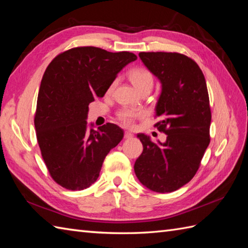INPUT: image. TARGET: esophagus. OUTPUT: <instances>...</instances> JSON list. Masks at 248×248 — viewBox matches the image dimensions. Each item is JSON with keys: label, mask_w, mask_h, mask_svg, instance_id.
Here are the masks:
<instances>
[{"label": "esophagus", "mask_w": 248, "mask_h": 248, "mask_svg": "<svg viewBox=\"0 0 248 248\" xmlns=\"http://www.w3.org/2000/svg\"><path fill=\"white\" fill-rule=\"evenodd\" d=\"M132 138H133V134L130 133V132H127V131H125V132H124V139L129 140V139H132Z\"/></svg>", "instance_id": "1"}]
</instances>
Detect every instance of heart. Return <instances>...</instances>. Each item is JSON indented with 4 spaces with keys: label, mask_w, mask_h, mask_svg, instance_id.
Segmentation results:
<instances>
[{
    "label": "heart",
    "mask_w": 248,
    "mask_h": 248,
    "mask_svg": "<svg viewBox=\"0 0 248 248\" xmlns=\"http://www.w3.org/2000/svg\"><path fill=\"white\" fill-rule=\"evenodd\" d=\"M130 80L132 82L133 85L138 91H141L144 88H150L154 85V77H152L151 72L147 70L146 68H136L130 72ZM145 113L143 110L138 109H130V108H124L118 112L117 116L118 119L127 127H130L134 124V121L143 117Z\"/></svg>",
    "instance_id": "b5f03b06"
}]
</instances>
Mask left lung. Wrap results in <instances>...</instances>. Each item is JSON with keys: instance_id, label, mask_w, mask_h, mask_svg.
I'll return each mask as SVG.
<instances>
[{"instance_id": "1", "label": "left lung", "mask_w": 248, "mask_h": 248, "mask_svg": "<svg viewBox=\"0 0 248 248\" xmlns=\"http://www.w3.org/2000/svg\"><path fill=\"white\" fill-rule=\"evenodd\" d=\"M143 64L160 81L162 91L155 105L161 117L155 127L165 143H152L143 133L138 138L143 152L135 161L140 182L157 193H170L192 180L210 144L209 94L204 76L189 57L167 52H140Z\"/></svg>"}]
</instances>
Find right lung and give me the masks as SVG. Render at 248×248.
Returning <instances> with one entry per match:
<instances>
[{"instance_id":"right-lung-1","label":"right lung","mask_w":248,"mask_h":248,"mask_svg":"<svg viewBox=\"0 0 248 248\" xmlns=\"http://www.w3.org/2000/svg\"><path fill=\"white\" fill-rule=\"evenodd\" d=\"M138 57L78 46L57 55L41 80L35 129L41 155L53 180L71 191L91 186L110 149L124 138L114 124L87 129L88 104L101 98L118 72Z\"/></svg>"}]
</instances>
